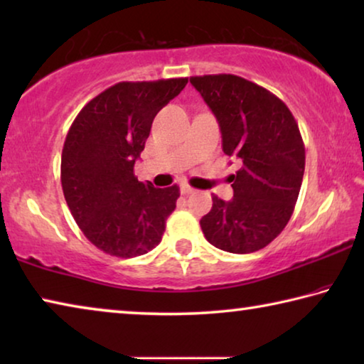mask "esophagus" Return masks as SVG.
I'll return each mask as SVG.
<instances>
[{
    "mask_svg": "<svg viewBox=\"0 0 364 364\" xmlns=\"http://www.w3.org/2000/svg\"><path fill=\"white\" fill-rule=\"evenodd\" d=\"M180 191H181V194H184V196H189V194H193L196 189H194V188H191L189 184H181Z\"/></svg>",
    "mask_w": 364,
    "mask_h": 364,
    "instance_id": "esophagus-1",
    "label": "esophagus"
}]
</instances>
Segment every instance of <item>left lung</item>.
Instances as JSON below:
<instances>
[{
	"instance_id": "obj_1",
	"label": "left lung",
	"mask_w": 364,
	"mask_h": 364,
	"mask_svg": "<svg viewBox=\"0 0 364 364\" xmlns=\"http://www.w3.org/2000/svg\"><path fill=\"white\" fill-rule=\"evenodd\" d=\"M189 82L217 117L223 152L242 164L231 175L234 197H212L202 232L231 254L267 247L291 220L304 180L305 146L297 122L279 97L242 77L220 73Z\"/></svg>"
}]
</instances>
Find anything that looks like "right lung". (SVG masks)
<instances>
[{
	"mask_svg": "<svg viewBox=\"0 0 364 364\" xmlns=\"http://www.w3.org/2000/svg\"><path fill=\"white\" fill-rule=\"evenodd\" d=\"M188 78L120 82L80 110L67 133L60 183L86 239L109 255L132 258L159 245L180 188H154L134 176L154 117Z\"/></svg>",
	"mask_w": 364,
	"mask_h": 364,
	"instance_id": "right-lung-1",
	"label": "right lung"
}]
</instances>
